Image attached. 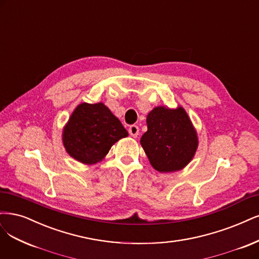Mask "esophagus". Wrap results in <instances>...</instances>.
Returning a JSON list of instances; mask_svg holds the SVG:
<instances>
[{
  "label": "esophagus",
  "instance_id": "esophagus-1",
  "mask_svg": "<svg viewBox=\"0 0 259 259\" xmlns=\"http://www.w3.org/2000/svg\"><path fill=\"white\" fill-rule=\"evenodd\" d=\"M128 133L132 137H137L139 135V127L137 125H132L128 128Z\"/></svg>",
  "mask_w": 259,
  "mask_h": 259
}]
</instances>
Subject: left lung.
I'll list each match as a JSON object with an SVG mask.
<instances>
[{
  "label": "left lung",
  "mask_w": 259,
  "mask_h": 259,
  "mask_svg": "<svg viewBox=\"0 0 259 259\" xmlns=\"http://www.w3.org/2000/svg\"><path fill=\"white\" fill-rule=\"evenodd\" d=\"M147 126L140 145L155 170L179 171L193 159L198 136L183 107H154L147 115Z\"/></svg>",
  "instance_id": "1"
}]
</instances>
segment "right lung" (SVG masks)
I'll return each instance as SVG.
<instances>
[{
	"mask_svg": "<svg viewBox=\"0 0 259 259\" xmlns=\"http://www.w3.org/2000/svg\"><path fill=\"white\" fill-rule=\"evenodd\" d=\"M127 136V131L104 103H81L63 127L62 141L74 159L92 165L100 163L115 142Z\"/></svg>",
	"mask_w": 259,
	"mask_h": 259,
	"instance_id": "obj_1",
	"label": "right lung"
}]
</instances>
